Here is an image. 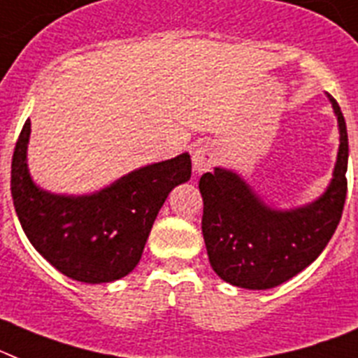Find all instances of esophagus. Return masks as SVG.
<instances>
[{"mask_svg": "<svg viewBox=\"0 0 358 358\" xmlns=\"http://www.w3.org/2000/svg\"><path fill=\"white\" fill-rule=\"evenodd\" d=\"M215 164V151L209 145H202L194 149L193 152V167L196 173H206Z\"/></svg>", "mask_w": 358, "mask_h": 358, "instance_id": "34e87169", "label": "esophagus"}]
</instances>
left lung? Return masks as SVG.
<instances>
[{
    "label": "left lung",
    "mask_w": 358,
    "mask_h": 358,
    "mask_svg": "<svg viewBox=\"0 0 358 358\" xmlns=\"http://www.w3.org/2000/svg\"><path fill=\"white\" fill-rule=\"evenodd\" d=\"M341 145L333 178L315 202L273 209L229 169L215 167L198 182L209 262L222 280L245 289H271L317 260L341 222L348 191V131L337 100Z\"/></svg>",
    "instance_id": "1"
}]
</instances>
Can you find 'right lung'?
Segmentation results:
<instances>
[{
  "instance_id": "obj_1",
  "label": "right lung",
  "mask_w": 358,
  "mask_h": 358,
  "mask_svg": "<svg viewBox=\"0 0 358 358\" xmlns=\"http://www.w3.org/2000/svg\"><path fill=\"white\" fill-rule=\"evenodd\" d=\"M31 120L12 156L16 215L36 251L59 273L85 284L114 282L142 258L156 215L176 185L191 178L187 152L145 165L92 194H54L32 182L27 165Z\"/></svg>"
}]
</instances>
